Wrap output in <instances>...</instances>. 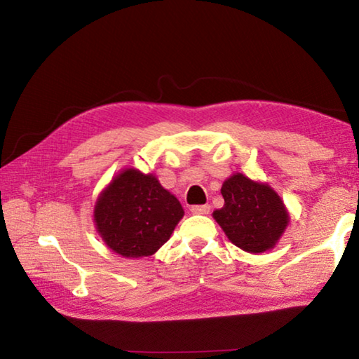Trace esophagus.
<instances>
[{
	"label": "esophagus",
	"mask_w": 359,
	"mask_h": 359,
	"mask_svg": "<svg viewBox=\"0 0 359 359\" xmlns=\"http://www.w3.org/2000/svg\"><path fill=\"white\" fill-rule=\"evenodd\" d=\"M191 212H193V214H199V215H208L210 212V205L209 204L191 205Z\"/></svg>",
	"instance_id": "34e87169"
}]
</instances>
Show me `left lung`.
I'll use <instances>...</instances> for the list:
<instances>
[{
	"mask_svg": "<svg viewBox=\"0 0 359 359\" xmlns=\"http://www.w3.org/2000/svg\"><path fill=\"white\" fill-rule=\"evenodd\" d=\"M224 205L214 218L234 245L261 253L276 245L288 224V214L269 185L236 174L222 187Z\"/></svg>",
	"mask_w": 359,
	"mask_h": 359,
	"instance_id": "8db88e82",
	"label": "left lung"
}]
</instances>
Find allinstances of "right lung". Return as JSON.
I'll list each match as a JSON object with an SVG mask.
<instances>
[{
    "instance_id": "1",
    "label": "right lung",
    "mask_w": 359,
    "mask_h": 359,
    "mask_svg": "<svg viewBox=\"0 0 359 359\" xmlns=\"http://www.w3.org/2000/svg\"><path fill=\"white\" fill-rule=\"evenodd\" d=\"M184 209L154 175L126 169L98 199L95 222L102 241L126 258L154 255L171 238Z\"/></svg>"
}]
</instances>
